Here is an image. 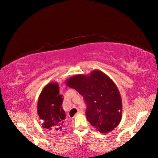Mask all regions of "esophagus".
<instances>
[{
    "instance_id": "esophagus-1",
    "label": "esophagus",
    "mask_w": 158,
    "mask_h": 158,
    "mask_svg": "<svg viewBox=\"0 0 158 158\" xmlns=\"http://www.w3.org/2000/svg\"><path fill=\"white\" fill-rule=\"evenodd\" d=\"M83 113V109L81 108V107H79L78 109V112H77V113Z\"/></svg>"
}]
</instances>
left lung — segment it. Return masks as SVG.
I'll return each instance as SVG.
<instances>
[{"label": "left lung", "instance_id": "left-lung-1", "mask_svg": "<svg viewBox=\"0 0 158 158\" xmlns=\"http://www.w3.org/2000/svg\"><path fill=\"white\" fill-rule=\"evenodd\" d=\"M66 85L76 89L87 105V119L101 133L113 130L122 119V102L118 89L106 74L98 70L90 75H77Z\"/></svg>", "mask_w": 158, "mask_h": 158}]
</instances>
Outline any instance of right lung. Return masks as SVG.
<instances>
[{"mask_svg": "<svg viewBox=\"0 0 158 158\" xmlns=\"http://www.w3.org/2000/svg\"><path fill=\"white\" fill-rule=\"evenodd\" d=\"M63 99L57 83H50L43 89L38 100L37 112L43 128L54 133L63 130L66 119L62 109Z\"/></svg>", "mask_w": 158, "mask_h": 158, "instance_id": "obj_1", "label": "right lung"}]
</instances>
